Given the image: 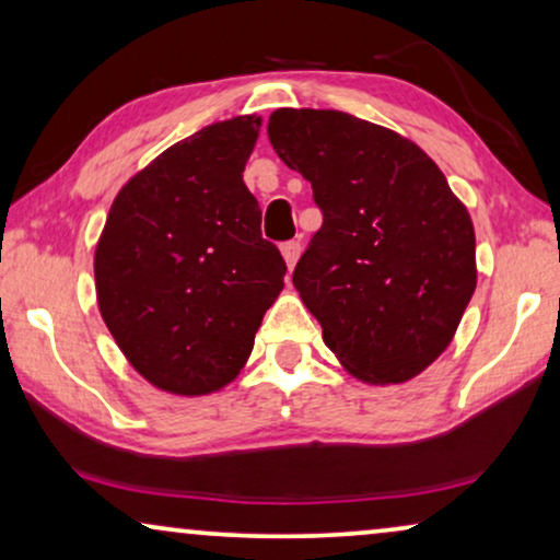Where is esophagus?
<instances>
[{"mask_svg": "<svg viewBox=\"0 0 560 560\" xmlns=\"http://www.w3.org/2000/svg\"><path fill=\"white\" fill-rule=\"evenodd\" d=\"M280 249H282V257H285L288 270H293L295 262H298V257H301V242H298V240L285 242Z\"/></svg>", "mask_w": 560, "mask_h": 560, "instance_id": "obj_1", "label": "esophagus"}]
</instances>
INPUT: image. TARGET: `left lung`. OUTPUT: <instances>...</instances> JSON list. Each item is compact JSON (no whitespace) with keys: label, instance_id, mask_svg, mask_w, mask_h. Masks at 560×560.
<instances>
[{"label":"left lung","instance_id":"obj_1","mask_svg":"<svg viewBox=\"0 0 560 560\" xmlns=\"http://www.w3.org/2000/svg\"><path fill=\"white\" fill-rule=\"evenodd\" d=\"M267 137L324 213L293 285L326 347L372 385L416 377L477 288L466 206L418 144L347 112L278 109Z\"/></svg>","mask_w":560,"mask_h":560}]
</instances>
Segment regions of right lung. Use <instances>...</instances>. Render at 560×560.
<instances>
[{
  "label": "right lung",
  "mask_w": 560,
  "mask_h": 560,
  "mask_svg": "<svg viewBox=\"0 0 560 560\" xmlns=\"http://www.w3.org/2000/svg\"><path fill=\"white\" fill-rule=\"evenodd\" d=\"M259 119L196 132L114 198L96 247V298L129 364L175 395L232 382L252 354L288 267L262 240L242 173Z\"/></svg>",
  "instance_id": "right-lung-1"
}]
</instances>
